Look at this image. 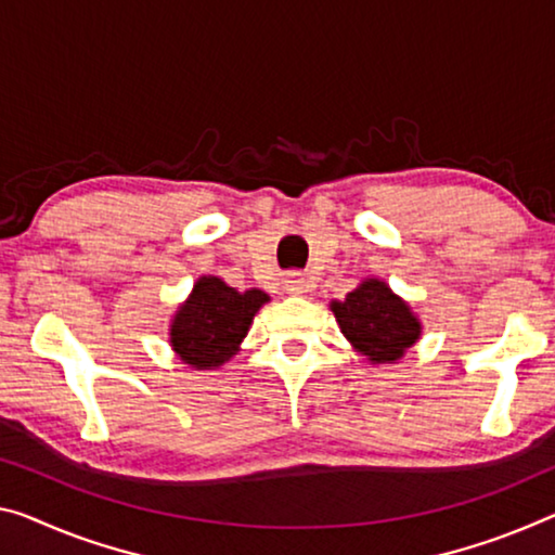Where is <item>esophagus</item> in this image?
Listing matches in <instances>:
<instances>
[{"label": "esophagus", "mask_w": 555, "mask_h": 555, "mask_svg": "<svg viewBox=\"0 0 555 555\" xmlns=\"http://www.w3.org/2000/svg\"><path fill=\"white\" fill-rule=\"evenodd\" d=\"M285 289L289 295H305L310 289V283H307V278L300 275V272H289L285 278Z\"/></svg>", "instance_id": "1"}]
</instances>
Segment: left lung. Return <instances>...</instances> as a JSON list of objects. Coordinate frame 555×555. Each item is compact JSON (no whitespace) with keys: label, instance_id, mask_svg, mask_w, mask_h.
I'll return each mask as SVG.
<instances>
[{"label":"left lung","instance_id":"left-lung-1","mask_svg":"<svg viewBox=\"0 0 555 555\" xmlns=\"http://www.w3.org/2000/svg\"><path fill=\"white\" fill-rule=\"evenodd\" d=\"M339 332L370 364H395L422 337V320L382 278H364L345 300H332Z\"/></svg>","mask_w":555,"mask_h":555}]
</instances>
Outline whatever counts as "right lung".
Returning a JSON list of instances; mask_svg holds the SVG:
<instances>
[{
    "mask_svg": "<svg viewBox=\"0 0 555 555\" xmlns=\"http://www.w3.org/2000/svg\"><path fill=\"white\" fill-rule=\"evenodd\" d=\"M266 302L270 297L258 287L241 293L216 275H201L170 318V349L193 370H218L241 349Z\"/></svg>",
    "mask_w": 555,
    "mask_h": 555,
    "instance_id": "right-lung-1",
    "label": "right lung"
}]
</instances>
